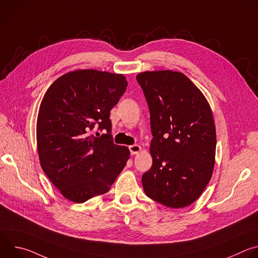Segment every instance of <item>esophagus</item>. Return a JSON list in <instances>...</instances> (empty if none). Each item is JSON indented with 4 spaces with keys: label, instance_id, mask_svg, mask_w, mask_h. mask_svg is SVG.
Returning a JSON list of instances; mask_svg holds the SVG:
<instances>
[{
    "label": "esophagus",
    "instance_id": "esophagus-1",
    "mask_svg": "<svg viewBox=\"0 0 258 258\" xmlns=\"http://www.w3.org/2000/svg\"><path fill=\"white\" fill-rule=\"evenodd\" d=\"M130 151L132 155H136L142 151V147L140 145H132L130 146Z\"/></svg>",
    "mask_w": 258,
    "mask_h": 258
}]
</instances>
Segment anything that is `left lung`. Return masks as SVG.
Wrapping results in <instances>:
<instances>
[{"label": "left lung", "instance_id": "1", "mask_svg": "<svg viewBox=\"0 0 258 258\" xmlns=\"http://www.w3.org/2000/svg\"><path fill=\"white\" fill-rule=\"evenodd\" d=\"M137 81L149 106L153 135V162L142 176L144 191L164 206H189L214 168L216 132L210 105L181 72L144 71Z\"/></svg>", "mask_w": 258, "mask_h": 258}]
</instances>
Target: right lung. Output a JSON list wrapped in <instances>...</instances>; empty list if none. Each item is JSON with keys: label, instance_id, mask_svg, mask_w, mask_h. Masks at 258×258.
I'll return each mask as SVG.
<instances>
[{"label": "right lung", "instance_id": "right-lung-1", "mask_svg": "<svg viewBox=\"0 0 258 258\" xmlns=\"http://www.w3.org/2000/svg\"><path fill=\"white\" fill-rule=\"evenodd\" d=\"M126 87L123 75L80 69L58 78L44 95L36 119L39 159L67 200L84 203L106 193L125 166L131 153L113 143L109 116ZM95 126L104 134H91Z\"/></svg>", "mask_w": 258, "mask_h": 258}]
</instances>
